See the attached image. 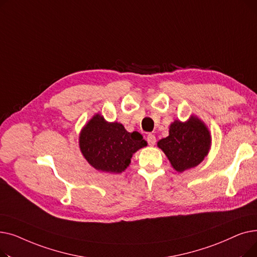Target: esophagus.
<instances>
[{
  "label": "esophagus",
  "mask_w": 257,
  "mask_h": 257,
  "mask_svg": "<svg viewBox=\"0 0 257 257\" xmlns=\"http://www.w3.org/2000/svg\"><path fill=\"white\" fill-rule=\"evenodd\" d=\"M147 142H148V144H149L150 146H154L155 143H156V138H155L154 134H148Z\"/></svg>",
  "instance_id": "obj_1"
}]
</instances>
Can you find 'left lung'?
Segmentation results:
<instances>
[{
    "mask_svg": "<svg viewBox=\"0 0 257 257\" xmlns=\"http://www.w3.org/2000/svg\"><path fill=\"white\" fill-rule=\"evenodd\" d=\"M171 166L179 173L200 165L208 155L211 134L203 120L192 114L187 120L175 119L170 125L169 136L157 142Z\"/></svg>",
    "mask_w": 257,
    "mask_h": 257,
    "instance_id": "left-lung-1",
    "label": "left lung"
}]
</instances>
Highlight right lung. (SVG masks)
Segmentation results:
<instances>
[{"label":"right lung","mask_w":257,"mask_h":257,"mask_svg":"<svg viewBox=\"0 0 257 257\" xmlns=\"http://www.w3.org/2000/svg\"><path fill=\"white\" fill-rule=\"evenodd\" d=\"M148 144L138 131L128 132L118 121H107L96 113L81 129L79 148L87 163L98 171L120 174L133 154Z\"/></svg>","instance_id":"1"}]
</instances>
